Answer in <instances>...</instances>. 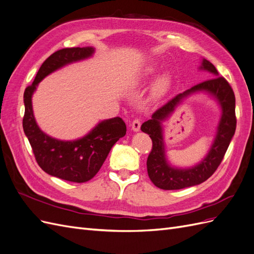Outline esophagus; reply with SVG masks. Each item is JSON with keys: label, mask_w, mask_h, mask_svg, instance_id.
I'll return each mask as SVG.
<instances>
[{"label": "esophagus", "mask_w": 254, "mask_h": 254, "mask_svg": "<svg viewBox=\"0 0 254 254\" xmlns=\"http://www.w3.org/2000/svg\"><path fill=\"white\" fill-rule=\"evenodd\" d=\"M140 127H141V121L139 119H135L132 123H131V129L133 130V131H139L140 130Z\"/></svg>", "instance_id": "34e87169"}]
</instances>
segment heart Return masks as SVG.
I'll list each match as a JSON object with an SVG mask.
<instances>
[{
  "label": "heart",
  "mask_w": 254,
  "mask_h": 254,
  "mask_svg": "<svg viewBox=\"0 0 254 254\" xmlns=\"http://www.w3.org/2000/svg\"><path fill=\"white\" fill-rule=\"evenodd\" d=\"M156 72H157L156 66H153V65L146 66V67L143 68L142 72L140 73L139 78L141 80L149 79V78L152 77L153 75L156 74ZM168 82H170V76H168L167 73H162L156 79V82H155V84H153V91L157 92V93H159V92H162L168 86Z\"/></svg>",
  "instance_id": "b5f03b06"
}]
</instances>
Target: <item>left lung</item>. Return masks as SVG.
I'll list each match as a JSON object with an SVG mask.
<instances>
[{
  "mask_svg": "<svg viewBox=\"0 0 254 254\" xmlns=\"http://www.w3.org/2000/svg\"><path fill=\"white\" fill-rule=\"evenodd\" d=\"M199 70L212 74L207 79L184 91L153 112L151 119L141 126L143 132L149 134L152 149L147 158V173L151 182L162 190H181L204 182L217 170L224 159L230 142L235 133V95L229 82L218 76V72L209 60L202 59ZM203 91L218 102L222 115L214 141L209 152L198 165L181 169L170 165L166 158L162 123L188 96Z\"/></svg>",
  "mask_w": 254,
  "mask_h": 254,
  "instance_id": "obj_1",
  "label": "left lung"
}]
</instances>
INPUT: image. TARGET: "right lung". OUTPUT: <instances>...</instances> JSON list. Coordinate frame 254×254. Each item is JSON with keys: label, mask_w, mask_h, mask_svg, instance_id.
<instances>
[{"label": "right lung", "mask_w": 254, "mask_h": 254, "mask_svg": "<svg viewBox=\"0 0 254 254\" xmlns=\"http://www.w3.org/2000/svg\"><path fill=\"white\" fill-rule=\"evenodd\" d=\"M92 47L63 49L44 61L33 83L24 91L25 113L23 129L32 146L37 163L42 170L59 179L71 182L91 180L101 170L107 156L121 137L126 134V124L121 118L104 120L80 139L63 141L44 133L34 117L32 97L38 83L51 73L67 64L93 56Z\"/></svg>", "instance_id": "1"}]
</instances>
